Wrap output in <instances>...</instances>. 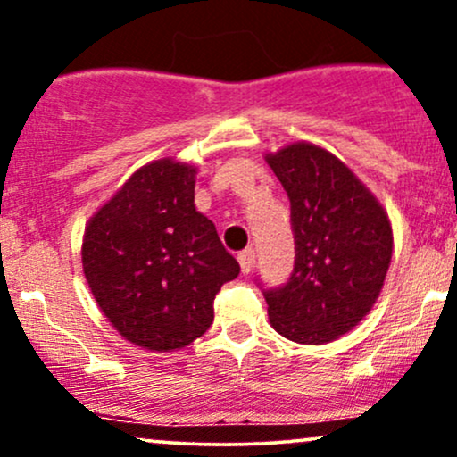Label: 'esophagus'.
I'll return each instance as SVG.
<instances>
[{"label": "esophagus", "instance_id": "34e87169", "mask_svg": "<svg viewBox=\"0 0 457 457\" xmlns=\"http://www.w3.org/2000/svg\"><path fill=\"white\" fill-rule=\"evenodd\" d=\"M238 262H240V269H243L245 275H249L255 266V251L253 249H245L243 253H238Z\"/></svg>", "mask_w": 457, "mask_h": 457}]
</instances>
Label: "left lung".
Listing matches in <instances>:
<instances>
[{
    "label": "left lung",
    "instance_id": "left-lung-1",
    "mask_svg": "<svg viewBox=\"0 0 457 457\" xmlns=\"http://www.w3.org/2000/svg\"><path fill=\"white\" fill-rule=\"evenodd\" d=\"M290 197L296 262L266 290L270 327L296 344H328L374 307L393 255L389 214L328 150L295 141L264 156Z\"/></svg>",
    "mask_w": 457,
    "mask_h": 457
}]
</instances>
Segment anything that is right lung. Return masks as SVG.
I'll return each instance as SVG.
<instances>
[{"instance_id": "obj_1", "label": "right lung", "mask_w": 457, "mask_h": 457, "mask_svg": "<svg viewBox=\"0 0 457 457\" xmlns=\"http://www.w3.org/2000/svg\"><path fill=\"white\" fill-rule=\"evenodd\" d=\"M197 167L159 159L92 214L81 264L112 327L150 353L195 342L214 320V296L240 266L195 208Z\"/></svg>"}]
</instances>
